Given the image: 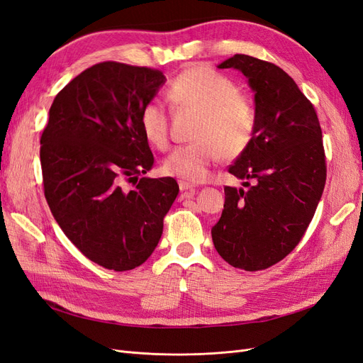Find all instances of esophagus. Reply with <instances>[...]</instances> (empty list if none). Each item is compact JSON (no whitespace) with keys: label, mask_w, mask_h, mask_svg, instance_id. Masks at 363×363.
I'll list each match as a JSON object with an SVG mask.
<instances>
[{"label":"esophagus","mask_w":363,"mask_h":363,"mask_svg":"<svg viewBox=\"0 0 363 363\" xmlns=\"http://www.w3.org/2000/svg\"><path fill=\"white\" fill-rule=\"evenodd\" d=\"M179 188H180L182 192H195L196 184L189 183V182H184V180H180L179 182Z\"/></svg>","instance_id":"1"}]
</instances>
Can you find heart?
<instances>
[{"mask_svg":"<svg viewBox=\"0 0 363 363\" xmlns=\"http://www.w3.org/2000/svg\"><path fill=\"white\" fill-rule=\"evenodd\" d=\"M174 107L201 113L189 145L175 147L163 162V171L188 182H203L212 164L242 152L255 136L256 112L239 95L238 84L224 74L206 67L180 72L168 87ZM140 130L151 145L164 150L169 144V113L160 100H150L140 111Z\"/></svg>","mask_w":363,"mask_h":363,"instance_id":"obj_1","label":"heart"}]
</instances>
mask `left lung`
<instances>
[{
    "instance_id": "1",
    "label": "left lung",
    "mask_w": 363,
    "mask_h": 363,
    "mask_svg": "<svg viewBox=\"0 0 363 363\" xmlns=\"http://www.w3.org/2000/svg\"><path fill=\"white\" fill-rule=\"evenodd\" d=\"M218 68L247 77L256 131L228 168L248 189L224 188L213 245L235 268L267 269L298 245L321 200L327 175L323 131L312 103L274 63L235 54Z\"/></svg>"
}]
</instances>
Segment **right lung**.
<instances>
[{
  "label": "right lung",
  "instance_id": "1",
  "mask_svg": "<svg viewBox=\"0 0 363 363\" xmlns=\"http://www.w3.org/2000/svg\"><path fill=\"white\" fill-rule=\"evenodd\" d=\"M164 82L159 69L96 63L56 95L40 138L51 213L71 242L106 269L142 265L177 199L172 177H140L155 163L140 111ZM124 181H135V189L124 190Z\"/></svg>",
  "mask_w": 363,
  "mask_h": 363
}]
</instances>
